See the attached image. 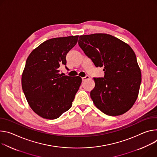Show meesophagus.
I'll return each instance as SVG.
<instances>
[{
	"label": "esophagus",
	"mask_w": 157,
	"mask_h": 157,
	"mask_svg": "<svg viewBox=\"0 0 157 157\" xmlns=\"http://www.w3.org/2000/svg\"><path fill=\"white\" fill-rule=\"evenodd\" d=\"M89 78H90V77H89V75H86L85 77H82V81H85V80H88V79H89Z\"/></svg>",
	"instance_id": "esophagus-1"
}]
</instances>
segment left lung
Wrapping results in <instances>:
<instances>
[{
    "instance_id": "1",
    "label": "left lung",
    "mask_w": 157,
    "mask_h": 157,
    "mask_svg": "<svg viewBox=\"0 0 157 157\" xmlns=\"http://www.w3.org/2000/svg\"><path fill=\"white\" fill-rule=\"evenodd\" d=\"M78 45L104 77L94 78L90 97L95 106L110 116L124 114L135 103L142 74L135 52L126 43L107 33L80 36Z\"/></svg>"
}]
</instances>
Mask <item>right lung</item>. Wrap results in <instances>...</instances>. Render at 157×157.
I'll use <instances>...</instances> for the list:
<instances>
[{
	"label": "right lung",
	"instance_id": "add662e5",
	"mask_svg": "<svg viewBox=\"0 0 157 157\" xmlns=\"http://www.w3.org/2000/svg\"><path fill=\"white\" fill-rule=\"evenodd\" d=\"M78 36L47 40L29 56L22 75V87L33 111L44 118H58L71 108L82 83L81 77L62 75L66 56Z\"/></svg>",
	"mask_w": 157,
	"mask_h": 157
}]
</instances>
